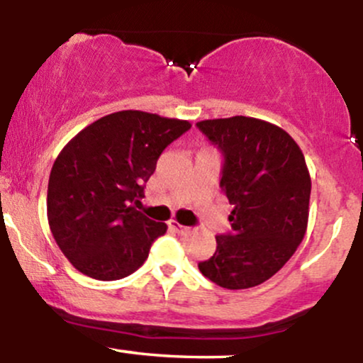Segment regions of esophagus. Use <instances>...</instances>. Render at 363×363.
Instances as JSON below:
<instances>
[{
  "label": "esophagus",
  "instance_id": "1",
  "mask_svg": "<svg viewBox=\"0 0 363 363\" xmlns=\"http://www.w3.org/2000/svg\"><path fill=\"white\" fill-rule=\"evenodd\" d=\"M169 227L172 228V230H176L177 234H186V232L189 230V227H186V225L179 223L177 220H170V222H169Z\"/></svg>",
  "mask_w": 363,
  "mask_h": 363
}]
</instances>
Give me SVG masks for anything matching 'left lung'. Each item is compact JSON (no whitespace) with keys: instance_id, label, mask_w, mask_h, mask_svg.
Returning a JSON list of instances; mask_svg holds the SVG:
<instances>
[{"instance_id":"obj_1","label":"left lung","mask_w":363,"mask_h":363,"mask_svg":"<svg viewBox=\"0 0 363 363\" xmlns=\"http://www.w3.org/2000/svg\"><path fill=\"white\" fill-rule=\"evenodd\" d=\"M223 155L220 187L234 205L232 232L198 268L228 290L261 285L302 242L309 220L311 176L302 150L272 123L234 116L196 123Z\"/></svg>"}]
</instances>
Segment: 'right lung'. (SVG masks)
I'll return each instance as SVG.
<instances>
[{"mask_svg":"<svg viewBox=\"0 0 363 363\" xmlns=\"http://www.w3.org/2000/svg\"><path fill=\"white\" fill-rule=\"evenodd\" d=\"M189 128V121L119 111L82 129L61 150L49 176L48 220L78 272L112 281L143 264L167 225L135 205L160 153Z\"/></svg>","mask_w":363,"mask_h":363,"instance_id":"obj_1","label":"right lung"}]
</instances>
